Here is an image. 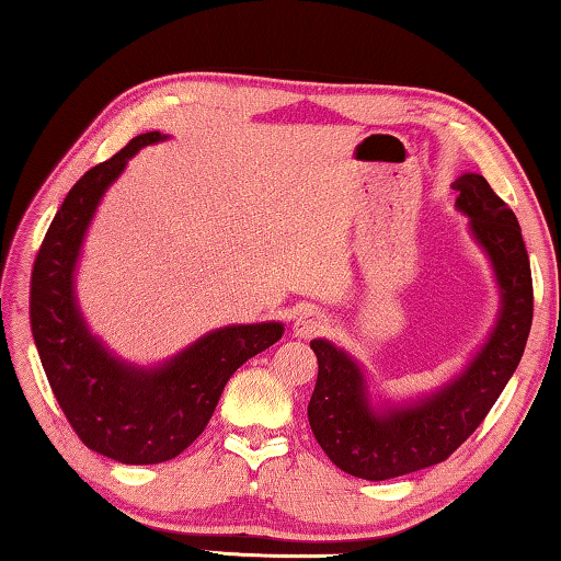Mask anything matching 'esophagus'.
Returning a JSON list of instances; mask_svg holds the SVG:
<instances>
[{
    "label": "esophagus",
    "instance_id": "1",
    "mask_svg": "<svg viewBox=\"0 0 561 561\" xmlns=\"http://www.w3.org/2000/svg\"><path fill=\"white\" fill-rule=\"evenodd\" d=\"M324 327H327V317L321 314V311L304 309L301 314L294 319V336H299V339L317 336L319 331H324Z\"/></svg>",
    "mask_w": 561,
    "mask_h": 561
}]
</instances>
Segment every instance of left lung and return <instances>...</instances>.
<instances>
[{
    "instance_id": "left-lung-1",
    "label": "left lung",
    "mask_w": 561,
    "mask_h": 561,
    "mask_svg": "<svg viewBox=\"0 0 561 561\" xmlns=\"http://www.w3.org/2000/svg\"><path fill=\"white\" fill-rule=\"evenodd\" d=\"M458 210L490 254L502 291V311L488 344L472 364L425 401L376 415L366 401L360 368L324 339L311 341L319 376L309 401V425L329 460L354 478L391 480L448 460L515 374L531 327L535 294L527 247L515 213L482 175L465 173L453 183Z\"/></svg>"
}]
</instances>
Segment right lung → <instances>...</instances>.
Wrapping results in <instances>:
<instances>
[{"mask_svg": "<svg viewBox=\"0 0 561 561\" xmlns=\"http://www.w3.org/2000/svg\"><path fill=\"white\" fill-rule=\"evenodd\" d=\"M158 140V130L136 136L69 190L34 260L30 291L34 344L66 421L87 448L126 465L173 460L197 440L230 376L284 331L277 321L217 329L150 371L121 364L89 334L73 299L83 234L128 158Z\"/></svg>", "mask_w": 561, "mask_h": 561, "instance_id": "add662e5", "label": "right lung"}]
</instances>
